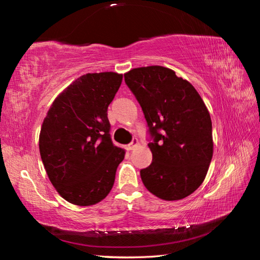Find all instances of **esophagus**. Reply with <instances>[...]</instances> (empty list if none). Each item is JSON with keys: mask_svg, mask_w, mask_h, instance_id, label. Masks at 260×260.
Returning a JSON list of instances; mask_svg holds the SVG:
<instances>
[{"mask_svg": "<svg viewBox=\"0 0 260 260\" xmlns=\"http://www.w3.org/2000/svg\"><path fill=\"white\" fill-rule=\"evenodd\" d=\"M138 146H139L138 139H133V140H132V142L128 144V146H127V148H128V150H133V149L136 148Z\"/></svg>", "mask_w": 260, "mask_h": 260, "instance_id": "obj_1", "label": "esophagus"}]
</instances>
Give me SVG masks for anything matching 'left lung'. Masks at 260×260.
Returning a JSON list of instances; mask_svg holds the SVG:
<instances>
[{"label":"left lung","instance_id":"1","mask_svg":"<svg viewBox=\"0 0 260 260\" xmlns=\"http://www.w3.org/2000/svg\"><path fill=\"white\" fill-rule=\"evenodd\" d=\"M124 76L152 140V162L140 171L142 182L158 199L182 200L204 181L212 159L209 110L191 83L173 70L155 65Z\"/></svg>","mask_w":260,"mask_h":260}]
</instances>
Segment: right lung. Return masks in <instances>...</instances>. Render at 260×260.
Listing matches in <instances>:
<instances>
[{"label": "right lung", "instance_id": "1", "mask_svg": "<svg viewBox=\"0 0 260 260\" xmlns=\"http://www.w3.org/2000/svg\"><path fill=\"white\" fill-rule=\"evenodd\" d=\"M122 81L116 72L87 73L57 96L39 138L52 186L76 205H94L108 196L125 150L110 136L108 107Z\"/></svg>", "mask_w": 260, "mask_h": 260}]
</instances>
